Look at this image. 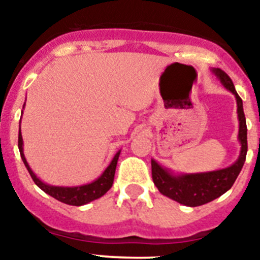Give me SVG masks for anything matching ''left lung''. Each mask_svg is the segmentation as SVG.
<instances>
[{
	"label": "left lung",
	"mask_w": 260,
	"mask_h": 260,
	"mask_svg": "<svg viewBox=\"0 0 260 260\" xmlns=\"http://www.w3.org/2000/svg\"><path fill=\"white\" fill-rule=\"evenodd\" d=\"M212 73L217 77L225 88L236 96L237 102V114L240 121L238 141L241 143V152L238 158L231 167L219 169V171L203 172V173H181L174 174L173 172L162 168L161 165L151 160L152 167V180L158 191L168 198L173 199L187 207H198L202 204L212 202L213 199L221 197L233 186L238 174L242 169L247 153V126L245 113H243L242 100L238 96L234 84L226 73L221 69H212Z\"/></svg>",
	"instance_id": "left-lung-1"
}]
</instances>
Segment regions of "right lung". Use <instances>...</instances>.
Wrapping results in <instances>:
<instances>
[{
    "instance_id": "right-lung-1",
    "label": "right lung",
    "mask_w": 260,
    "mask_h": 260,
    "mask_svg": "<svg viewBox=\"0 0 260 260\" xmlns=\"http://www.w3.org/2000/svg\"><path fill=\"white\" fill-rule=\"evenodd\" d=\"M18 148H19L20 157H22L23 162L26 165L27 171H28L29 176L32 177L34 182H35L43 191L47 192L48 195L53 197V198L57 199V201L62 202V203L70 204V206H83V204L89 203V202H92L95 201V199H99L100 197H103V195L112 187L114 180V173H116L117 161H118L119 153H121V151H118V152L114 155L113 160H112L110 164L107 167V169L103 172L102 176L99 177L98 180L92 181L91 183H86V185L80 186H52L43 182V181L32 172L31 168H29L28 162H27L26 157H24V153H23V138L20 130L19 135H18Z\"/></svg>"
}]
</instances>
